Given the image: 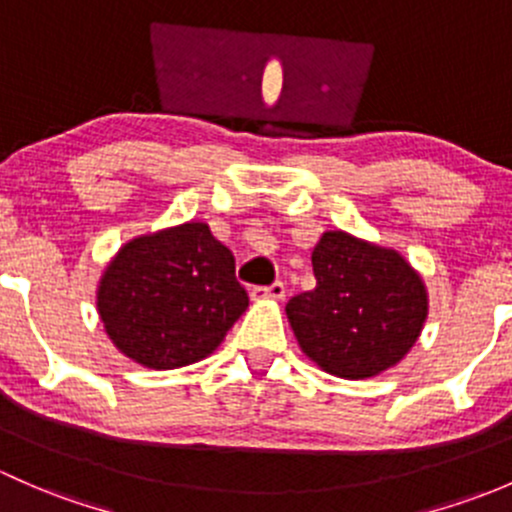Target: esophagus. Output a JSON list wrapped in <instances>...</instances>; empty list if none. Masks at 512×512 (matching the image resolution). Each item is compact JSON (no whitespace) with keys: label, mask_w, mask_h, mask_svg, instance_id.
I'll return each mask as SVG.
<instances>
[{"label":"esophagus","mask_w":512,"mask_h":512,"mask_svg":"<svg viewBox=\"0 0 512 512\" xmlns=\"http://www.w3.org/2000/svg\"><path fill=\"white\" fill-rule=\"evenodd\" d=\"M251 300H283L286 298V286H283L281 281H276L273 286H266V288H251Z\"/></svg>","instance_id":"34e87169"}]
</instances>
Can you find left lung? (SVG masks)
<instances>
[{"label": "left lung", "mask_w": 512, "mask_h": 512, "mask_svg": "<svg viewBox=\"0 0 512 512\" xmlns=\"http://www.w3.org/2000/svg\"><path fill=\"white\" fill-rule=\"evenodd\" d=\"M310 258L318 286L286 305L305 357L342 379L399 365L429 315L419 271L399 251L340 229L325 231Z\"/></svg>", "instance_id": "8db88e82"}]
</instances>
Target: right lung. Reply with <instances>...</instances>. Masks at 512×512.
<instances>
[{"instance_id": "1", "label": "right lung", "mask_w": 512, "mask_h": 512, "mask_svg": "<svg viewBox=\"0 0 512 512\" xmlns=\"http://www.w3.org/2000/svg\"><path fill=\"white\" fill-rule=\"evenodd\" d=\"M113 345L147 370L204 360L249 308L234 254L204 221L130 239L110 258L96 291Z\"/></svg>"}]
</instances>
